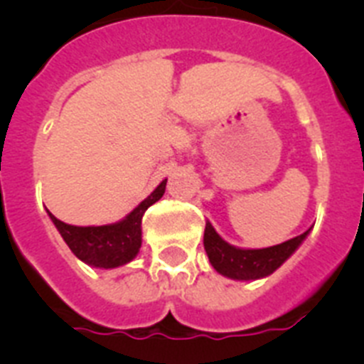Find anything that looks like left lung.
<instances>
[{
	"instance_id": "left-lung-1",
	"label": "left lung",
	"mask_w": 364,
	"mask_h": 364,
	"mask_svg": "<svg viewBox=\"0 0 364 364\" xmlns=\"http://www.w3.org/2000/svg\"><path fill=\"white\" fill-rule=\"evenodd\" d=\"M310 230L294 239L262 250H240L226 240L220 239V235L215 231L210 222H205L204 231V250L210 257V262L220 275H226L237 281H255L260 277H268L279 266L284 262L291 253L301 246L306 239Z\"/></svg>"
}]
</instances>
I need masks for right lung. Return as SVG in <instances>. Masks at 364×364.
Listing matches in <instances>:
<instances>
[{
	"label": "right lung",
	"mask_w": 364,
	"mask_h": 364,
	"mask_svg": "<svg viewBox=\"0 0 364 364\" xmlns=\"http://www.w3.org/2000/svg\"><path fill=\"white\" fill-rule=\"evenodd\" d=\"M166 180L151 193L146 200L131 211L124 220L107 226H70L65 222L58 220L53 213H49L50 220L58 228L60 235L70 247V252L83 260L85 264L95 268H118L127 264L129 260L140 252L142 246V217L149 205L160 200L166 191Z\"/></svg>",
	"instance_id": "right-lung-1"
}]
</instances>
